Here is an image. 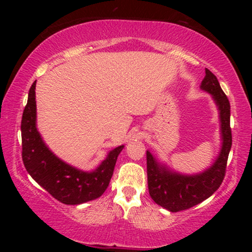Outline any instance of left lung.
I'll list each match as a JSON object with an SVG mask.
<instances>
[{
  "label": "left lung",
  "mask_w": 252,
  "mask_h": 252,
  "mask_svg": "<svg viewBox=\"0 0 252 252\" xmlns=\"http://www.w3.org/2000/svg\"><path fill=\"white\" fill-rule=\"evenodd\" d=\"M200 88L210 93L219 110L222 146L218 159L206 171L186 176L171 172L147 151L149 193L157 204L171 212L186 210L211 197L222 183L227 169L228 156L232 144L229 100L217 76L210 70L206 69V76Z\"/></svg>",
  "instance_id": "8db88e82"
}]
</instances>
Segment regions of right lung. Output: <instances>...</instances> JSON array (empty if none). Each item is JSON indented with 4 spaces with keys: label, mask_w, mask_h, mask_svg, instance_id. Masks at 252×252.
Masks as SVG:
<instances>
[{
    "label": "right lung",
    "mask_w": 252,
    "mask_h": 252,
    "mask_svg": "<svg viewBox=\"0 0 252 252\" xmlns=\"http://www.w3.org/2000/svg\"><path fill=\"white\" fill-rule=\"evenodd\" d=\"M35 83L29 91L21 132L24 167L34 180L64 204H80L101 197L112 178L114 165L125 146L109 152L94 171L84 172L65 163L45 146L36 129Z\"/></svg>",
    "instance_id": "right-lung-1"
}]
</instances>
